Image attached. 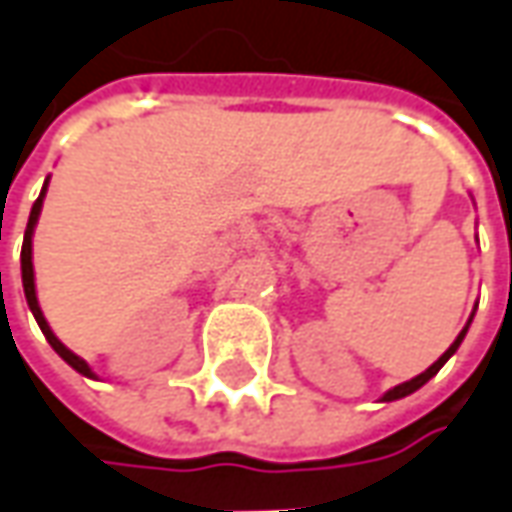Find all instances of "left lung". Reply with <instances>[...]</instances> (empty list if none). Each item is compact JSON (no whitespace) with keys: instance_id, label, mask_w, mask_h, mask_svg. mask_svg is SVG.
<instances>
[{"instance_id":"obj_1","label":"left lung","mask_w":512,"mask_h":512,"mask_svg":"<svg viewBox=\"0 0 512 512\" xmlns=\"http://www.w3.org/2000/svg\"><path fill=\"white\" fill-rule=\"evenodd\" d=\"M473 311H476V309H473ZM470 320H473V314H470ZM470 320H467V326L462 328V331H459V337H456V340H453V343H450L448 351H445V354H442V357H439V360L433 362V365H431V368H428V371H422V374H419V377L408 379V382H402V385H397V388H391V391H388V394H382V402H394V399L408 397V394H414V391H419V388H422V385H425V382H428V379L436 377V374H439V368H442V365H445V362H448L450 357H453V354H456V348H459V345H462V340H465L467 328H470Z\"/></svg>"}]
</instances>
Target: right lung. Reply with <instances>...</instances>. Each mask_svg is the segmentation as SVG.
I'll list each match as a JSON object with an SVG mask.
<instances>
[{
    "mask_svg": "<svg viewBox=\"0 0 512 512\" xmlns=\"http://www.w3.org/2000/svg\"><path fill=\"white\" fill-rule=\"evenodd\" d=\"M45 192H47V181L45 186H42V192H39V198H36V203H33V209H30V218H27V229H25V243H22V286H25V297H27V306H30V311H33V317H36V323H39V328H42V334L47 337V343L53 345V351L62 357L70 368H76L79 374H84V377L96 379V374H93V368L87 365V362L81 360V357H76L67 345L53 334V328L47 326L45 314H42V309H39V297H36V283H33V229H36V223H39V212H42V201H45Z\"/></svg>",
    "mask_w": 512,
    "mask_h": 512,
    "instance_id": "obj_1",
    "label": "right lung"
}]
</instances>
